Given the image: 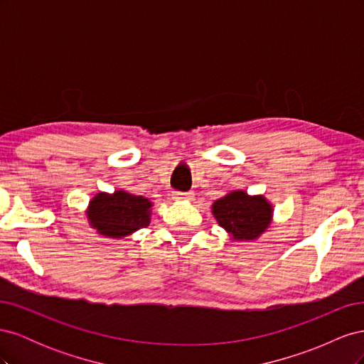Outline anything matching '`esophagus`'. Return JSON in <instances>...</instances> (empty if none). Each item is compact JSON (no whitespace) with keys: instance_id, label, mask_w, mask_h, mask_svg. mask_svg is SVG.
<instances>
[{"instance_id":"esophagus-1","label":"esophagus","mask_w":364,"mask_h":364,"mask_svg":"<svg viewBox=\"0 0 364 364\" xmlns=\"http://www.w3.org/2000/svg\"><path fill=\"white\" fill-rule=\"evenodd\" d=\"M173 199H174V200H191V199H193V193L174 191V193H173Z\"/></svg>"}]
</instances>
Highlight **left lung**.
I'll list each match as a JSON object with an SVG mask.
<instances>
[{"label": "left lung", "instance_id": "left-lung-1", "mask_svg": "<svg viewBox=\"0 0 364 364\" xmlns=\"http://www.w3.org/2000/svg\"><path fill=\"white\" fill-rule=\"evenodd\" d=\"M213 214L232 240H257L272 223L273 209L264 196L230 191L213 203Z\"/></svg>", "mask_w": 364, "mask_h": 364}]
</instances>
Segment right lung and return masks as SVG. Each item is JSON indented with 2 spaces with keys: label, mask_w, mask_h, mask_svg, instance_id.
Here are the masks:
<instances>
[{
  "label": "right lung",
  "mask_w": 364,
  "mask_h": 364,
  "mask_svg": "<svg viewBox=\"0 0 364 364\" xmlns=\"http://www.w3.org/2000/svg\"><path fill=\"white\" fill-rule=\"evenodd\" d=\"M151 202L126 191L98 193L87 206L91 228L107 238H123L150 225Z\"/></svg>",
  "instance_id": "1"
}]
</instances>
